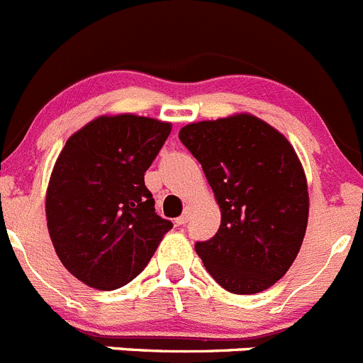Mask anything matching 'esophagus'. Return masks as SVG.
Masks as SVG:
<instances>
[{"label": "esophagus", "instance_id": "34e87169", "mask_svg": "<svg viewBox=\"0 0 363 363\" xmlns=\"http://www.w3.org/2000/svg\"><path fill=\"white\" fill-rule=\"evenodd\" d=\"M188 220H189V211H186V213H182L177 220H175V223H177V225H186V223H188Z\"/></svg>", "mask_w": 363, "mask_h": 363}]
</instances>
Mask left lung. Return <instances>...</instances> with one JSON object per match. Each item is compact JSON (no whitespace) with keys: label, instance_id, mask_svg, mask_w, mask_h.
Returning <instances> with one entry per match:
<instances>
[{"label":"left lung","instance_id":"obj_1","mask_svg":"<svg viewBox=\"0 0 363 363\" xmlns=\"http://www.w3.org/2000/svg\"><path fill=\"white\" fill-rule=\"evenodd\" d=\"M218 202L220 228L195 250L231 294H258L289 272L303 245L310 197L290 141L249 113L179 130Z\"/></svg>","mask_w":363,"mask_h":363}]
</instances>
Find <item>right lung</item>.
Listing matches in <instances>:
<instances>
[{
    "mask_svg": "<svg viewBox=\"0 0 363 363\" xmlns=\"http://www.w3.org/2000/svg\"><path fill=\"white\" fill-rule=\"evenodd\" d=\"M170 132L168 121L104 114L60 150L46 189L48 233L62 265L91 289L130 283L172 229L145 186Z\"/></svg>",
    "mask_w": 363,
    "mask_h": 363,
    "instance_id": "right-lung-1",
    "label": "right lung"
}]
</instances>
